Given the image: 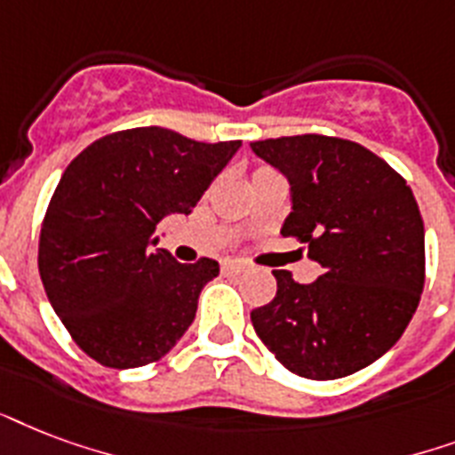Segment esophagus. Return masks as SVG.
<instances>
[{
    "mask_svg": "<svg viewBox=\"0 0 455 455\" xmlns=\"http://www.w3.org/2000/svg\"><path fill=\"white\" fill-rule=\"evenodd\" d=\"M244 270V266L239 260H223V273L225 275H239Z\"/></svg>",
    "mask_w": 455,
    "mask_h": 455,
    "instance_id": "obj_1",
    "label": "esophagus"
}]
</instances>
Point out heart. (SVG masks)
Wrapping results in <instances>:
<instances>
[{"label":"heart","mask_w":455,"mask_h":455,"mask_svg":"<svg viewBox=\"0 0 455 455\" xmlns=\"http://www.w3.org/2000/svg\"><path fill=\"white\" fill-rule=\"evenodd\" d=\"M267 171V168H260V171L259 172H266Z\"/></svg>","instance_id":"obj_1"}]
</instances>
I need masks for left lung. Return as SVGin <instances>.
<instances>
[{"mask_svg":"<svg viewBox=\"0 0 455 455\" xmlns=\"http://www.w3.org/2000/svg\"><path fill=\"white\" fill-rule=\"evenodd\" d=\"M290 180L283 235L308 246L323 275L299 284L273 270L277 294L251 323L299 378L363 371L399 341L425 284V225L406 180L361 144L325 135L251 142Z\"/></svg>","mask_w":455,"mask_h":455,"instance_id":"obj_1","label":"left lung"}]
</instances>
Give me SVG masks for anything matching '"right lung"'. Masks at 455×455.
Returning a JSON list of instances; mask_svg holds the SVG:
<instances>
[{
	"mask_svg": "<svg viewBox=\"0 0 455 455\" xmlns=\"http://www.w3.org/2000/svg\"><path fill=\"white\" fill-rule=\"evenodd\" d=\"M165 128L121 130L63 171L40 232L49 304L84 354L107 368L158 361L188 332L213 259L178 263L156 246L165 216H189L237 149Z\"/></svg>",
	"mask_w": 455,
	"mask_h": 455,
	"instance_id": "add662e5",
	"label": "right lung"
}]
</instances>
